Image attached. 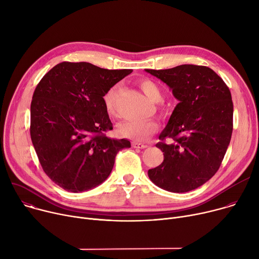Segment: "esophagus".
<instances>
[{"mask_svg":"<svg viewBox=\"0 0 259 259\" xmlns=\"http://www.w3.org/2000/svg\"><path fill=\"white\" fill-rule=\"evenodd\" d=\"M134 148H139V149H142V148H146L147 145L144 143H139V142H133L132 143Z\"/></svg>","mask_w":259,"mask_h":259,"instance_id":"esophagus-1","label":"esophagus"}]
</instances>
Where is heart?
<instances>
[{
    "label": "heart",
    "mask_w": 259,
    "mask_h": 259,
    "mask_svg": "<svg viewBox=\"0 0 259 259\" xmlns=\"http://www.w3.org/2000/svg\"><path fill=\"white\" fill-rule=\"evenodd\" d=\"M141 90L153 103H161L163 101V91L161 87L151 79H141L139 82ZM119 87L113 86L110 88L104 96V103L108 114L115 115V103L118 94ZM157 123L152 119H144V120H131L122 122L118 127V132L121 136L127 137L135 140H145L149 136L157 131Z\"/></svg>",
    "instance_id": "obj_1"
}]
</instances>
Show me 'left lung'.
Masks as SVG:
<instances>
[{"mask_svg":"<svg viewBox=\"0 0 259 259\" xmlns=\"http://www.w3.org/2000/svg\"><path fill=\"white\" fill-rule=\"evenodd\" d=\"M145 70L166 83L180 102L155 145L164 152V161L149 169L148 176L169 192L195 190L217 173L230 143L233 104L229 88L206 66ZM166 138L171 143L166 144Z\"/></svg>","mask_w":259,"mask_h":259,"instance_id":"1","label":"left lung"}]
</instances>
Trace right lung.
Returning a JSON list of instances; mask_svg holds the SVG:
<instances>
[{"label":"right lung","instance_id":"obj_1","mask_svg":"<svg viewBox=\"0 0 259 259\" xmlns=\"http://www.w3.org/2000/svg\"><path fill=\"white\" fill-rule=\"evenodd\" d=\"M132 69L110 70L87 62H61L36 86L31 103L30 134L38 160L51 180L78 193L110 175L125 139H111L113 124L104 96Z\"/></svg>","mask_w":259,"mask_h":259}]
</instances>
